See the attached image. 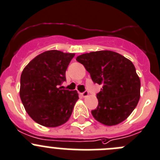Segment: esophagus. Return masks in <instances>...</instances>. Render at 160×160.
Instances as JSON below:
<instances>
[{"instance_id": "esophagus-1", "label": "esophagus", "mask_w": 160, "mask_h": 160, "mask_svg": "<svg viewBox=\"0 0 160 160\" xmlns=\"http://www.w3.org/2000/svg\"><path fill=\"white\" fill-rule=\"evenodd\" d=\"M88 91H84V92H82L81 93V95L83 97H87L88 95Z\"/></svg>"}]
</instances>
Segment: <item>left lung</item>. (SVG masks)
Segmentation results:
<instances>
[{"label": "left lung", "instance_id": "1", "mask_svg": "<svg viewBox=\"0 0 160 160\" xmlns=\"http://www.w3.org/2000/svg\"><path fill=\"white\" fill-rule=\"evenodd\" d=\"M77 61L90 73L94 83L102 85L96 95L98 107L92 110L95 120L110 126L127 118L138 103L141 91L132 62L110 50L84 53Z\"/></svg>", "mask_w": 160, "mask_h": 160}]
</instances>
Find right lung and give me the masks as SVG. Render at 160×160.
<instances>
[{
	"mask_svg": "<svg viewBox=\"0 0 160 160\" xmlns=\"http://www.w3.org/2000/svg\"><path fill=\"white\" fill-rule=\"evenodd\" d=\"M74 53L49 50L35 57L23 70L19 95L30 117L46 127H57L69 119L79 98L77 91L58 86Z\"/></svg>",
	"mask_w": 160,
	"mask_h": 160,
	"instance_id": "right-lung-1",
	"label": "right lung"
}]
</instances>
